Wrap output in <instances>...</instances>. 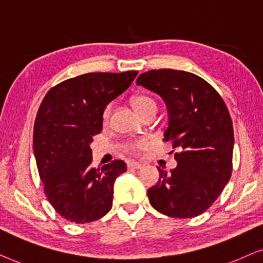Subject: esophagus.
Returning a JSON list of instances; mask_svg holds the SVG:
<instances>
[{"label":"esophagus","instance_id":"esophagus-1","mask_svg":"<svg viewBox=\"0 0 263 263\" xmlns=\"http://www.w3.org/2000/svg\"><path fill=\"white\" fill-rule=\"evenodd\" d=\"M127 167L128 168H135V170H141V168L143 167V163L136 162V161H132V162H128L127 163Z\"/></svg>","mask_w":263,"mask_h":263}]
</instances>
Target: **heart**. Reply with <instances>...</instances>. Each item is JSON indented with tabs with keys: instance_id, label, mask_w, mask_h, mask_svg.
Here are the masks:
<instances>
[{
	"instance_id": "b5f03b06",
	"label": "heart",
	"mask_w": 263,
	"mask_h": 263,
	"mask_svg": "<svg viewBox=\"0 0 263 263\" xmlns=\"http://www.w3.org/2000/svg\"><path fill=\"white\" fill-rule=\"evenodd\" d=\"M132 106H134L135 110L141 115L142 118L146 117V115L150 114H156L157 111V102L153 97H150L148 95H137L132 99ZM110 110H111V106L108 104V106L103 109L102 113V119L103 121L106 122L108 121L110 115ZM148 145V142L145 139H137V141L129 142L126 144V150L129 153H137L139 150L144 149L145 146Z\"/></svg>"
}]
</instances>
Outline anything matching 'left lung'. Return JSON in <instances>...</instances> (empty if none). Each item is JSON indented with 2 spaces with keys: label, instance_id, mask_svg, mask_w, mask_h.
<instances>
[{
  "label": "left lung",
  "instance_id": "obj_1",
  "mask_svg": "<svg viewBox=\"0 0 263 263\" xmlns=\"http://www.w3.org/2000/svg\"><path fill=\"white\" fill-rule=\"evenodd\" d=\"M137 85L162 97L168 111L163 141L177 150V167L170 173L159 168V181L148 190L150 204L172 218L202 214L232 173L233 126L225 102L211 84L185 71L152 69Z\"/></svg>",
  "mask_w": 263,
  "mask_h": 263
}]
</instances>
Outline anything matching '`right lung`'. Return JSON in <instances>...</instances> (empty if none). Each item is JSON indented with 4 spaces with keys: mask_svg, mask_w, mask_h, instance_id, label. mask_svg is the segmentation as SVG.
I'll use <instances>...</instances> for the list:
<instances>
[{
    "mask_svg": "<svg viewBox=\"0 0 263 263\" xmlns=\"http://www.w3.org/2000/svg\"><path fill=\"white\" fill-rule=\"evenodd\" d=\"M137 71L86 73L51 87L33 127V152L48 201L62 218L86 223L102 218L113 204L122 160L91 166L93 136L102 131L103 109L128 89Z\"/></svg>",
    "mask_w": 263,
    "mask_h": 263,
    "instance_id": "right-lung-1",
    "label": "right lung"
}]
</instances>
